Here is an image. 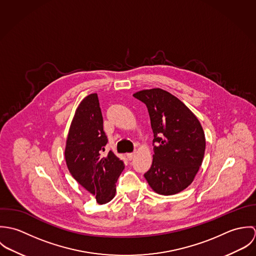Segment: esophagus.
Here are the masks:
<instances>
[{
  "instance_id": "34e87169",
  "label": "esophagus",
  "mask_w": 256,
  "mask_h": 256,
  "mask_svg": "<svg viewBox=\"0 0 256 256\" xmlns=\"http://www.w3.org/2000/svg\"><path fill=\"white\" fill-rule=\"evenodd\" d=\"M134 156H135V152H129V154H127V158H128L129 160H132L134 158Z\"/></svg>"
}]
</instances>
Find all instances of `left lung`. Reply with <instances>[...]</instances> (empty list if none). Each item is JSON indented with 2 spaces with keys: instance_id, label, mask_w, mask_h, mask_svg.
<instances>
[{
  "instance_id": "obj_1",
  "label": "left lung",
  "mask_w": 256,
  "mask_h": 256,
  "mask_svg": "<svg viewBox=\"0 0 256 256\" xmlns=\"http://www.w3.org/2000/svg\"><path fill=\"white\" fill-rule=\"evenodd\" d=\"M133 96L146 104L154 133L152 162L144 176L154 192L176 194L192 183L202 164L203 128L192 111L166 90H144Z\"/></svg>"
}]
</instances>
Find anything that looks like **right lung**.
<instances>
[{
    "mask_svg": "<svg viewBox=\"0 0 256 256\" xmlns=\"http://www.w3.org/2000/svg\"><path fill=\"white\" fill-rule=\"evenodd\" d=\"M96 94L86 96L74 112L65 148L68 170L74 178L106 204L115 196L116 182L124 162L113 152H102L108 144Z\"/></svg>",
    "mask_w": 256,
    "mask_h": 256,
    "instance_id": "obj_1",
    "label": "right lung"
}]
</instances>
